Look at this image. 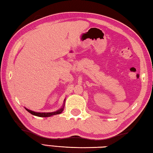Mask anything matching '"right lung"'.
<instances>
[{
	"instance_id": "right-lung-1",
	"label": "right lung",
	"mask_w": 153,
	"mask_h": 153,
	"mask_svg": "<svg viewBox=\"0 0 153 153\" xmlns=\"http://www.w3.org/2000/svg\"><path fill=\"white\" fill-rule=\"evenodd\" d=\"M65 99L64 100V103H63V105L61 108L59 109L58 111H56L54 112H34L31 110H29L27 108H25L26 110H27L28 112H30V114L34 115V116L36 117H49L51 116H53V115H56V114H60L61 112L64 110L65 108Z\"/></svg>"
}]
</instances>
